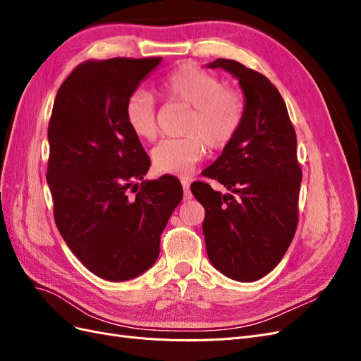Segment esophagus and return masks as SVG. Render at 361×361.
I'll return each instance as SVG.
<instances>
[{
    "label": "esophagus",
    "instance_id": "obj_1",
    "mask_svg": "<svg viewBox=\"0 0 361 361\" xmlns=\"http://www.w3.org/2000/svg\"><path fill=\"white\" fill-rule=\"evenodd\" d=\"M180 183H182V188H183V199L185 200H190L192 197V194L190 191V182H188V179H182Z\"/></svg>",
    "mask_w": 361,
    "mask_h": 361
}]
</instances>
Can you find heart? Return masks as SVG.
<instances>
[{
	"mask_svg": "<svg viewBox=\"0 0 361 361\" xmlns=\"http://www.w3.org/2000/svg\"><path fill=\"white\" fill-rule=\"evenodd\" d=\"M169 101L191 106L183 125L182 138L162 140L152 150V166L162 174H187L203 155L206 146L224 149L238 135L245 118V99L235 89L192 63H182L171 69L158 85ZM126 125L140 140H155L157 106L147 92L137 90L125 104Z\"/></svg>",
	"mask_w": 361,
	"mask_h": 361,
	"instance_id": "b5f03b06",
	"label": "heart"
}]
</instances>
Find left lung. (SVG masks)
<instances>
[{
    "label": "left lung",
    "instance_id": "8db88e82",
    "mask_svg": "<svg viewBox=\"0 0 361 361\" xmlns=\"http://www.w3.org/2000/svg\"><path fill=\"white\" fill-rule=\"evenodd\" d=\"M207 66L239 80L245 118L232 143L203 171L231 194L206 182H194L191 191L204 207L211 264L236 281H255L279 265L297 231L302 179L297 135L285 101L265 75L227 59Z\"/></svg>",
    "mask_w": 361,
    "mask_h": 361
}]
</instances>
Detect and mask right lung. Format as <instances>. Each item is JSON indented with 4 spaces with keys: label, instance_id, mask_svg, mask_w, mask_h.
I'll use <instances>...</instances> for the list:
<instances>
[{
    "label": "right lung",
    "instance_id": "right-lung-1",
    "mask_svg": "<svg viewBox=\"0 0 361 361\" xmlns=\"http://www.w3.org/2000/svg\"><path fill=\"white\" fill-rule=\"evenodd\" d=\"M161 60H87L54 101L47 171L54 220L72 253L104 280H130L155 264L183 195L169 174L143 180L150 159L125 120L128 97Z\"/></svg>",
    "mask_w": 361,
    "mask_h": 361
}]
</instances>
